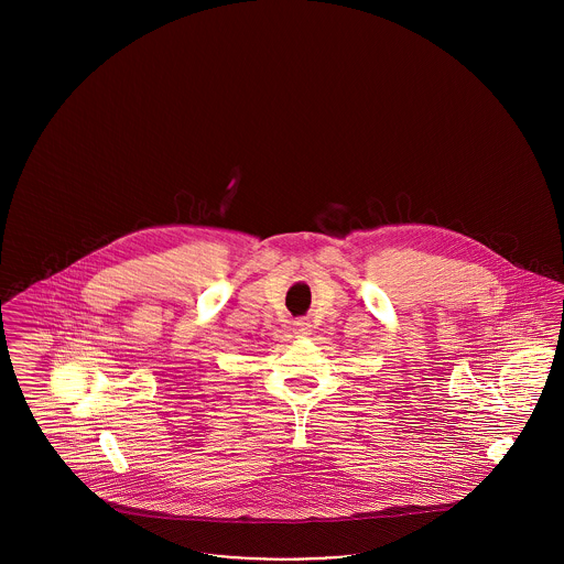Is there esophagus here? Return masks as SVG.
Masks as SVG:
<instances>
[{
    "mask_svg": "<svg viewBox=\"0 0 564 564\" xmlns=\"http://www.w3.org/2000/svg\"><path fill=\"white\" fill-rule=\"evenodd\" d=\"M292 329H294L297 338H306L313 332V323L308 319H297V322L292 323Z\"/></svg>",
    "mask_w": 564,
    "mask_h": 564,
    "instance_id": "34e87169",
    "label": "esophagus"
}]
</instances>
